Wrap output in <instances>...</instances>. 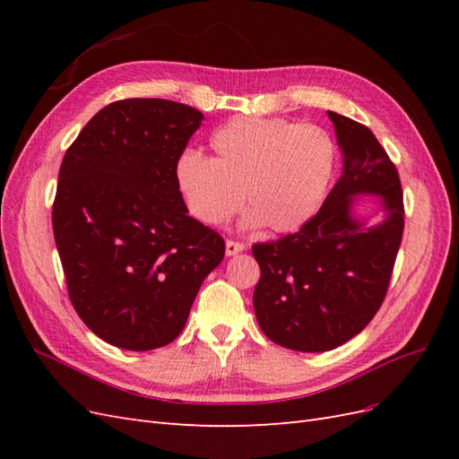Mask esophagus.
<instances>
[{
    "label": "esophagus",
    "mask_w": 459,
    "mask_h": 459,
    "mask_svg": "<svg viewBox=\"0 0 459 459\" xmlns=\"http://www.w3.org/2000/svg\"><path fill=\"white\" fill-rule=\"evenodd\" d=\"M241 251H245V245H243V243L233 241V239H228V241H226V255H228V256L239 255Z\"/></svg>",
    "instance_id": "34e87169"
}]
</instances>
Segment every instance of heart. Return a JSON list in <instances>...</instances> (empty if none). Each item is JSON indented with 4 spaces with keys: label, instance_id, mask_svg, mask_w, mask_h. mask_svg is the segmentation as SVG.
<instances>
[{
    "label": "heart",
    "instance_id": "obj_1",
    "mask_svg": "<svg viewBox=\"0 0 459 459\" xmlns=\"http://www.w3.org/2000/svg\"><path fill=\"white\" fill-rule=\"evenodd\" d=\"M212 157L179 155L174 176L187 212L221 226L245 203L243 224L293 231L322 204L335 169V145L316 124L235 117L211 135Z\"/></svg>",
    "mask_w": 459,
    "mask_h": 459
}]
</instances>
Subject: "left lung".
<instances>
[{"mask_svg": "<svg viewBox=\"0 0 459 459\" xmlns=\"http://www.w3.org/2000/svg\"><path fill=\"white\" fill-rule=\"evenodd\" d=\"M342 174L317 214L297 233L253 245L260 266L253 304L270 341L299 352H325L362 331L385 300L404 231L396 166L373 132L327 110ZM358 195L380 199L385 218L354 219Z\"/></svg>", "mask_w": 459, "mask_h": 459, "instance_id": "left-lung-1", "label": "left lung"}]
</instances>
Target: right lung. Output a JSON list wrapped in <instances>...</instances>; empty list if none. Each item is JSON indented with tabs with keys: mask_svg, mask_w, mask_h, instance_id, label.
I'll return each instance as SVG.
<instances>
[{
	"mask_svg": "<svg viewBox=\"0 0 459 459\" xmlns=\"http://www.w3.org/2000/svg\"><path fill=\"white\" fill-rule=\"evenodd\" d=\"M203 118L169 100L115 101L65 152L53 233L68 297L118 349L172 342L224 258V239L187 214L176 187V162Z\"/></svg>",
	"mask_w": 459,
	"mask_h": 459,
	"instance_id": "add662e5",
	"label": "right lung"
}]
</instances>
